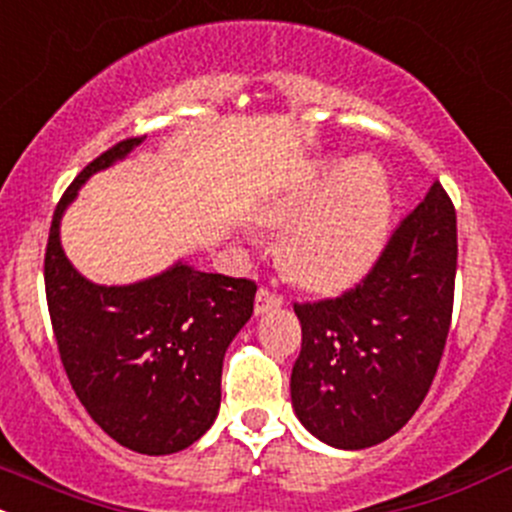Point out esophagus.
Wrapping results in <instances>:
<instances>
[{"mask_svg":"<svg viewBox=\"0 0 512 512\" xmlns=\"http://www.w3.org/2000/svg\"><path fill=\"white\" fill-rule=\"evenodd\" d=\"M283 305V298L278 293L268 291V288H261V291L256 293V315H263L268 313V310H276Z\"/></svg>","mask_w":512,"mask_h":512,"instance_id":"esophagus-1","label":"esophagus"}]
</instances>
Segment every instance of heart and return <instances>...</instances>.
I'll return each instance as SVG.
<instances>
[{"label": "heart", "mask_w": 512, "mask_h": 512, "mask_svg": "<svg viewBox=\"0 0 512 512\" xmlns=\"http://www.w3.org/2000/svg\"><path fill=\"white\" fill-rule=\"evenodd\" d=\"M278 241L283 273L305 291L333 293L365 276L387 239L389 189L377 162L328 165L261 214Z\"/></svg>", "instance_id": "b5f03b06"}]
</instances>
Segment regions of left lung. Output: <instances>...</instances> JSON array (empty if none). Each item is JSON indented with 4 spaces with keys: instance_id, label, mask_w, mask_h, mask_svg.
<instances>
[{
    "instance_id": "obj_1",
    "label": "left lung",
    "mask_w": 512,
    "mask_h": 512,
    "mask_svg": "<svg viewBox=\"0 0 512 512\" xmlns=\"http://www.w3.org/2000/svg\"><path fill=\"white\" fill-rule=\"evenodd\" d=\"M456 256V212L434 182L360 286L295 305L303 345L291 402L315 439L370 449L412 419L444 355Z\"/></svg>"
}]
</instances>
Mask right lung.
Returning <instances> with one entry per match:
<instances>
[{"mask_svg": "<svg viewBox=\"0 0 512 512\" xmlns=\"http://www.w3.org/2000/svg\"><path fill=\"white\" fill-rule=\"evenodd\" d=\"M142 140L110 147L66 189L51 221L44 281L63 370L86 412L125 449L167 456L202 439L217 419L226 347L254 313L256 286L187 261L103 286L68 261L61 219L78 189Z\"/></svg>", "mask_w": 512, "mask_h": 512, "instance_id": "1", "label": "right lung"}]
</instances>
